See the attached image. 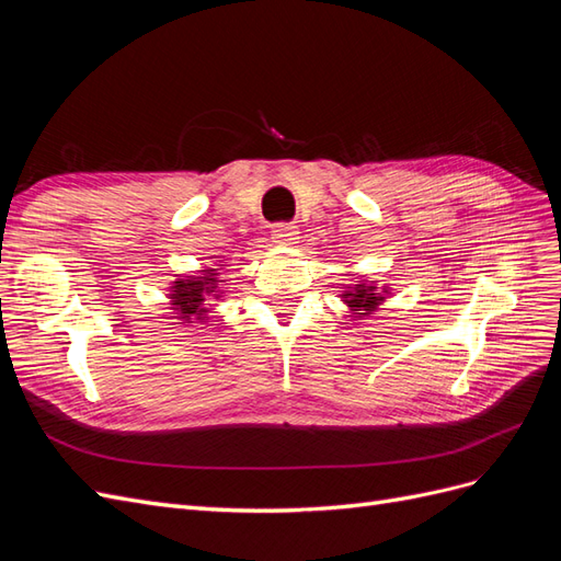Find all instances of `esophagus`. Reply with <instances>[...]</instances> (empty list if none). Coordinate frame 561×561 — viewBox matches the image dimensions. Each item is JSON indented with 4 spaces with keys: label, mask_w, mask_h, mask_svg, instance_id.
Returning a JSON list of instances; mask_svg holds the SVG:
<instances>
[{
    "label": "esophagus",
    "mask_w": 561,
    "mask_h": 561,
    "mask_svg": "<svg viewBox=\"0 0 561 561\" xmlns=\"http://www.w3.org/2000/svg\"><path fill=\"white\" fill-rule=\"evenodd\" d=\"M297 227L293 222H280L274 227V231H271V239H274V243H280V245H293L297 243Z\"/></svg>",
    "instance_id": "1"
}]
</instances>
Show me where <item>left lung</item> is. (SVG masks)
Listing matches in <instances>:
<instances>
[{
  "mask_svg": "<svg viewBox=\"0 0 561 561\" xmlns=\"http://www.w3.org/2000/svg\"><path fill=\"white\" fill-rule=\"evenodd\" d=\"M386 293V287H383ZM342 299L348 304V309L355 313L353 318H363L369 311H375L379 304L383 301V295L377 293L375 283H358L355 287H348V290L342 295Z\"/></svg>",
  "mask_w": 561,
  "mask_h": 561,
  "instance_id": "obj_1",
  "label": "left lung"
}]
</instances>
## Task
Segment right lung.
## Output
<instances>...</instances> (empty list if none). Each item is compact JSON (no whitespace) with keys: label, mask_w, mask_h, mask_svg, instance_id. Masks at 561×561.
Wrapping results in <instances>:
<instances>
[{"label":"right lung","mask_w":561,"mask_h":561,"mask_svg":"<svg viewBox=\"0 0 561 561\" xmlns=\"http://www.w3.org/2000/svg\"><path fill=\"white\" fill-rule=\"evenodd\" d=\"M225 266V264H219ZM225 280L217 278V268H206L201 276H182L171 287V309L180 320L186 322H206L208 320V299L222 297L219 285Z\"/></svg>","instance_id":"obj_1"}]
</instances>
